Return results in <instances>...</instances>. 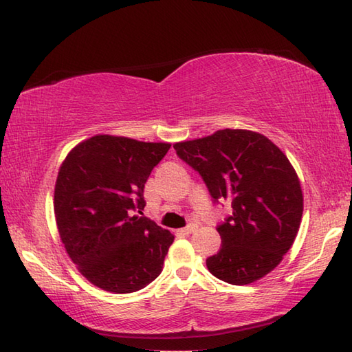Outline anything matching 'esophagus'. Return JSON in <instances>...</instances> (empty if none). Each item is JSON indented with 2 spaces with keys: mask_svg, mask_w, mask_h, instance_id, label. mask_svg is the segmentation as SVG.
I'll return each instance as SVG.
<instances>
[{
  "mask_svg": "<svg viewBox=\"0 0 352 352\" xmlns=\"http://www.w3.org/2000/svg\"><path fill=\"white\" fill-rule=\"evenodd\" d=\"M197 226H193V223H192V226H188V227H184V228H182L180 231H182V233L183 234H192L193 233V231H197Z\"/></svg>",
  "mask_w": 352,
  "mask_h": 352,
  "instance_id": "esophagus-1",
  "label": "esophagus"
}]
</instances>
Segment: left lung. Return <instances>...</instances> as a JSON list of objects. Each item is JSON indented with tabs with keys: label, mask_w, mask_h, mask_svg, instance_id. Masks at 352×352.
<instances>
[{
	"label": "left lung",
	"mask_w": 352,
	"mask_h": 352,
	"mask_svg": "<svg viewBox=\"0 0 352 352\" xmlns=\"http://www.w3.org/2000/svg\"><path fill=\"white\" fill-rule=\"evenodd\" d=\"M182 160L199 172L214 201L233 214L216 227L222 246L206 260L210 274L234 286L251 284L280 265L302 218L301 183L274 142L250 130H218L177 142Z\"/></svg>",
	"instance_id": "left-lung-1"
}]
</instances>
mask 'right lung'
<instances>
[{"instance_id":"obj_1","label":"right lung","mask_w":352,"mask_h":352,"mask_svg":"<svg viewBox=\"0 0 352 352\" xmlns=\"http://www.w3.org/2000/svg\"><path fill=\"white\" fill-rule=\"evenodd\" d=\"M170 144L96 134L58 169L56 223L81 275L102 290L131 294L160 275L174 236L142 213L144 188Z\"/></svg>"}]
</instances>
